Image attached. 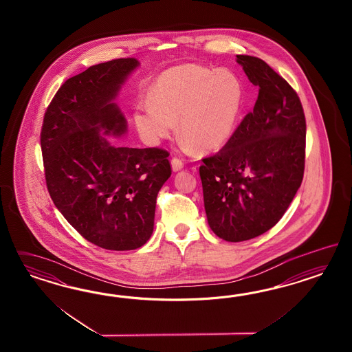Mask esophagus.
<instances>
[{
	"label": "esophagus",
	"instance_id": "obj_1",
	"mask_svg": "<svg viewBox=\"0 0 352 352\" xmlns=\"http://www.w3.org/2000/svg\"><path fill=\"white\" fill-rule=\"evenodd\" d=\"M183 166H184V162L179 157H173L171 159V168H173V170H181V169H183Z\"/></svg>",
	"mask_w": 352,
	"mask_h": 352
}]
</instances>
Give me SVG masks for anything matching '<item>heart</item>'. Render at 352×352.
Masks as SVG:
<instances>
[{
    "label": "heart",
    "mask_w": 352,
    "mask_h": 352,
    "mask_svg": "<svg viewBox=\"0 0 352 352\" xmlns=\"http://www.w3.org/2000/svg\"><path fill=\"white\" fill-rule=\"evenodd\" d=\"M243 96L241 80L234 72L183 64L160 76L153 99L137 104L133 120L139 135L149 144L170 137L179 120L182 146L212 152L232 137Z\"/></svg>",
    "instance_id": "obj_1"
}]
</instances>
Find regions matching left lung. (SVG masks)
Returning <instances> with one entry per match:
<instances>
[{"mask_svg":"<svg viewBox=\"0 0 352 352\" xmlns=\"http://www.w3.org/2000/svg\"><path fill=\"white\" fill-rule=\"evenodd\" d=\"M236 58L259 87L256 104L200 166L208 223L231 243L265 234L283 218L300 187L306 156V118L296 90L265 60Z\"/></svg>","mask_w":352,"mask_h":352,"instance_id":"left-lung-1","label":"left lung"}]
</instances>
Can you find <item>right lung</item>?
I'll list each match as a JSON object with an SVG mask.
<instances>
[{
	"mask_svg": "<svg viewBox=\"0 0 352 352\" xmlns=\"http://www.w3.org/2000/svg\"><path fill=\"white\" fill-rule=\"evenodd\" d=\"M138 64L120 58L68 78L45 112L40 135L55 206L84 239L108 250H133L148 241L157 193L171 175L168 151L108 139L126 131L112 100Z\"/></svg>",
	"mask_w": 352,
	"mask_h": 352,
	"instance_id": "add662e5",
	"label": "right lung"
}]
</instances>
